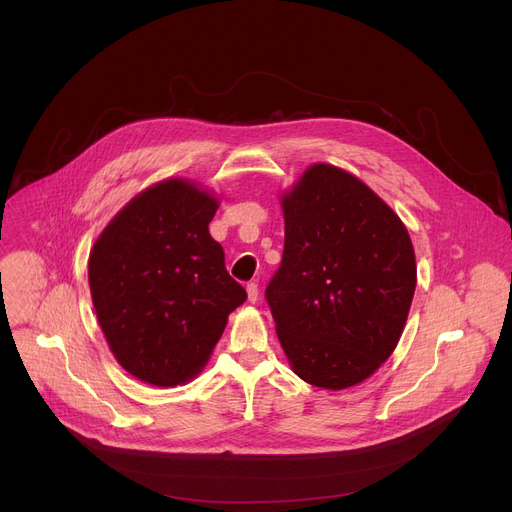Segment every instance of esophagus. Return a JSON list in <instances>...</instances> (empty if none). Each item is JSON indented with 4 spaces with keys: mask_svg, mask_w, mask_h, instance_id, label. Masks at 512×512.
<instances>
[{
    "mask_svg": "<svg viewBox=\"0 0 512 512\" xmlns=\"http://www.w3.org/2000/svg\"><path fill=\"white\" fill-rule=\"evenodd\" d=\"M247 296H249V302H251V304H255V302L259 300V287H257L255 281L247 283Z\"/></svg>",
    "mask_w": 512,
    "mask_h": 512,
    "instance_id": "1",
    "label": "esophagus"
}]
</instances>
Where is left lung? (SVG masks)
I'll return each instance as SVG.
<instances>
[{"label":"left lung","mask_w":512,"mask_h":512,"mask_svg":"<svg viewBox=\"0 0 512 512\" xmlns=\"http://www.w3.org/2000/svg\"><path fill=\"white\" fill-rule=\"evenodd\" d=\"M285 243L265 300L306 383L346 389L395 350L417 269L399 216L358 178L316 164L283 196Z\"/></svg>","instance_id":"left-lung-1"}]
</instances>
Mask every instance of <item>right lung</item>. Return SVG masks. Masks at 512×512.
Returning a JSON list of instances; mask_svg holds the SVG:
<instances>
[{"mask_svg": "<svg viewBox=\"0 0 512 512\" xmlns=\"http://www.w3.org/2000/svg\"><path fill=\"white\" fill-rule=\"evenodd\" d=\"M216 206L190 182H160L135 196L91 251L103 334L121 367L150 385L192 379L247 300L208 233Z\"/></svg>", "mask_w": 512, "mask_h": 512, "instance_id": "add662e5", "label": "right lung"}]
</instances>
